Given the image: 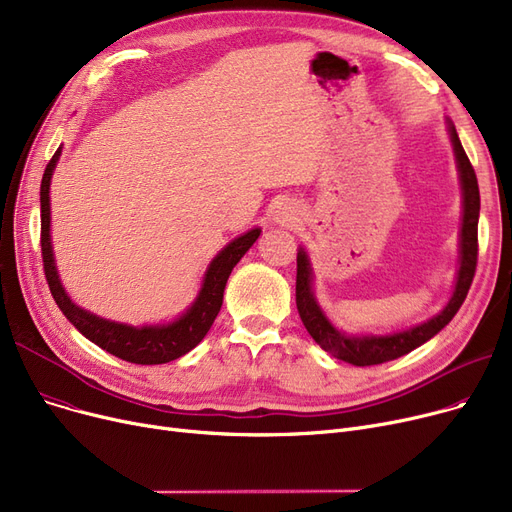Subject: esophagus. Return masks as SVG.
<instances>
[{"label": "esophagus", "instance_id": "obj_1", "mask_svg": "<svg viewBox=\"0 0 512 512\" xmlns=\"http://www.w3.org/2000/svg\"><path fill=\"white\" fill-rule=\"evenodd\" d=\"M274 220L278 222V224H292L294 220H297V209H294L292 205H280L278 207V211L274 213Z\"/></svg>", "mask_w": 512, "mask_h": 512}]
</instances>
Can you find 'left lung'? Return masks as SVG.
Returning <instances> with one entry per match:
<instances>
[{"mask_svg":"<svg viewBox=\"0 0 512 512\" xmlns=\"http://www.w3.org/2000/svg\"><path fill=\"white\" fill-rule=\"evenodd\" d=\"M448 137L452 143L456 170H459L461 195H463V220L459 232V270H456V282L452 297L444 305V309L429 317L423 324H417L409 330L394 334H346L338 330L328 319L326 311L321 309L315 290H313V267L307 251L301 247L297 253V309L303 324L311 338L324 348L332 357L351 363L357 367L380 365L386 361H394L402 355L415 351L417 346L434 338L442 328L450 324V319L461 309L467 299L469 286L475 276L477 265V222H479V186L471 161L459 141L454 124L446 118Z\"/></svg>","mask_w":512,"mask_h":512,"instance_id":"8db88e82","label":"left lung"}]
</instances>
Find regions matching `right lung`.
<instances>
[{
  "label": "right lung",
  "instance_id": "add662e5",
  "mask_svg": "<svg viewBox=\"0 0 512 512\" xmlns=\"http://www.w3.org/2000/svg\"><path fill=\"white\" fill-rule=\"evenodd\" d=\"M62 155V147L53 153L51 161L45 168L41 180V253H43V267L49 290L56 299L60 311L66 315L70 324L97 344L110 355L137 363V365H159L170 363L182 355H186L205 338L209 332L213 319L218 317L224 301V288L234 270V265L242 259L253 242L259 238L261 228H253L245 234L236 236L228 245L211 259L207 265L205 276L201 280V288L197 292V299L188 305V309L178 315L174 321L166 324H153V326H130L120 324L99 317L83 307H78L64 290V284L58 274L56 257H53L51 247V203H49V186L51 176L56 170Z\"/></svg>",
  "mask_w": 512,
  "mask_h": 512
}]
</instances>
